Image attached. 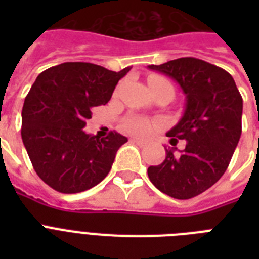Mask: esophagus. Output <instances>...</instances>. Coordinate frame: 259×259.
Returning <instances> with one entry per match:
<instances>
[{"label": "esophagus", "instance_id": "1", "mask_svg": "<svg viewBox=\"0 0 259 259\" xmlns=\"http://www.w3.org/2000/svg\"><path fill=\"white\" fill-rule=\"evenodd\" d=\"M130 141L134 142V144H137L138 146H145L146 145L145 141H142V140H138V138H132Z\"/></svg>", "mask_w": 259, "mask_h": 259}]
</instances>
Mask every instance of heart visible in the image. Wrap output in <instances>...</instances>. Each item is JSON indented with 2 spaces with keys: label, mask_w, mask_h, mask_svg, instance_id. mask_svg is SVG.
I'll list each match as a JSON object with an SVG mask.
<instances>
[{
  "label": "heart",
  "mask_w": 259,
  "mask_h": 259,
  "mask_svg": "<svg viewBox=\"0 0 259 259\" xmlns=\"http://www.w3.org/2000/svg\"><path fill=\"white\" fill-rule=\"evenodd\" d=\"M149 86H172L166 79L160 78V76H152L149 79ZM126 132L130 134L138 136V137H148L150 134H153L156 130H158L162 126V123L157 119H149L146 117H138L133 115L129 117L123 123Z\"/></svg>",
  "instance_id": "obj_1"
}]
</instances>
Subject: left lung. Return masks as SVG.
I'll return each instance as SVG.
<instances>
[{
	"instance_id": "left-lung-1",
	"label": "left lung",
	"mask_w": 259,
	"mask_h": 259,
	"mask_svg": "<svg viewBox=\"0 0 259 259\" xmlns=\"http://www.w3.org/2000/svg\"><path fill=\"white\" fill-rule=\"evenodd\" d=\"M176 80L185 94V110L166 133L185 148H165V160L149 166L152 184L175 199H191L217 183L229 166L242 133L243 101L233 76L195 58L148 66Z\"/></svg>"
}]
</instances>
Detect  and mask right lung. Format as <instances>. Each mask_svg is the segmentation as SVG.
<instances>
[{
  "label": "right lung",
  "instance_id": "add662e5",
  "mask_svg": "<svg viewBox=\"0 0 259 259\" xmlns=\"http://www.w3.org/2000/svg\"><path fill=\"white\" fill-rule=\"evenodd\" d=\"M130 71H110L93 63L70 62L42 71L22 107L21 137L34 170L62 193L99 184L127 138L110 132L105 138L83 127L95 106L106 105L118 80Z\"/></svg>",
  "mask_w": 259,
  "mask_h": 259
}]
</instances>
